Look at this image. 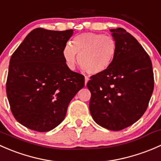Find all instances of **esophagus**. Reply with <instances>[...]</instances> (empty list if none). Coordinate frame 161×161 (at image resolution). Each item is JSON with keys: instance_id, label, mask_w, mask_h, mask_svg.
Here are the masks:
<instances>
[{"instance_id": "esophagus-1", "label": "esophagus", "mask_w": 161, "mask_h": 161, "mask_svg": "<svg viewBox=\"0 0 161 161\" xmlns=\"http://www.w3.org/2000/svg\"><path fill=\"white\" fill-rule=\"evenodd\" d=\"M88 81H89V78L87 77V76H86V77H85V86H86Z\"/></svg>"}]
</instances>
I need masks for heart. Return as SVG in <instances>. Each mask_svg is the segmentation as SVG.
<instances>
[{"instance_id": "heart-1", "label": "heart", "mask_w": 161, "mask_h": 161, "mask_svg": "<svg viewBox=\"0 0 161 161\" xmlns=\"http://www.w3.org/2000/svg\"><path fill=\"white\" fill-rule=\"evenodd\" d=\"M117 47L111 36L96 32H84L67 43L63 48L62 54L66 64L74 69L79 54V63L89 74L103 72L111 64Z\"/></svg>"}]
</instances>
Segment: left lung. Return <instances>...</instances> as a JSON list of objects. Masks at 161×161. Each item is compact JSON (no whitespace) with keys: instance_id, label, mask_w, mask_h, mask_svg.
Masks as SVG:
<instances>
[{"instance_id":"left-lung-1","label":"left lung","mask_w":161,"mask_h":161,"mask_svg":"<svg viewBox=\"0 0 161 161\" xmlns=\"http://www.w3.org/2000/svg\"><path fill=\"white\" fill-rule=\"evenodd\" d=\"M116 53L103 72L91 76L90 111L97 124L111 131L129 127L143 115L154 87L151 60L124 29L111 30Z\"/></svg>"}]
</instances>
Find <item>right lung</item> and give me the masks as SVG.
I'll use <instances>...</instances> for the list:
<instances>
[{"label":"right lung","instance_id":"right-lung-1","mask_svg":"<svg viewBox=\"0 0 161 161\" xmlns=\"http://www.w3.org/2000/svg\"><path fill=\"white\" fill-rule=\"evenodd\" d=\"M73 30L31 31L11 56L6 92L11 111L31 130L48 131L64 119L73 97L85 78L71 71L63 48Z\"/></svg>","mask_w":161,"mask_h":161}]
</instances>
